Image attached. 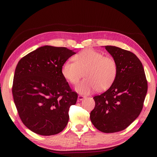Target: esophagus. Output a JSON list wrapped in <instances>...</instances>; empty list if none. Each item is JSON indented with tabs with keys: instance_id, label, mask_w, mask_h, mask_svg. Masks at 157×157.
I'll use <instances>...</instances> for the list:
<instances>
[{
	"instance_id": "1",
	"label": "esophagus",
	"mask_w": 157,
	"mask_h": 157,
	"mask_svg": "<svg viewBox=\"0 0 157 157\" xmlns=\"http://www.w3.org/2000/svg\"><path fill=\"white\" fill-rule=\"evenodd\" d=\"M85 98H86V96H84V95H79L78 96L79 101H82V100H84Z\"/></svg>"
}]
</instances>
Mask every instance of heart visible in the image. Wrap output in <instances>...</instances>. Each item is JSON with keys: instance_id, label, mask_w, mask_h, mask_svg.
<instances>
[{"instance_id": "1", "label": "heart", "mask_w": 157, "mask_h": 157, "mask_svg": "<svg viewBox=\"0 0 157 157\" xmlns=\"http://www.w3.org/2000/svg\"><path fill=\"white\" fill-rule=\"evenodd\" d=\"M67 61L61 67V73L67 81L77 85L84 76L86 79L76 87L80 94H88L97 89L104 91L114 83L117 75V64L114 58L104 56L93 49H86Z\"/></svg>"}]
</instances>
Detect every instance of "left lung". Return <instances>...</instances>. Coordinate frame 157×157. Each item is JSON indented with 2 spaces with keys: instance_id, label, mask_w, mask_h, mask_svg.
<instances>
[{
  "instance_id": "left-lung-1",
  "label": "left lung",
  "mask_w": 157,
  "mask_h": 157,
  "mask_svg": "<svg viewBox=\"0 0 157 157\" xmlns=\"http://www.w3.org/2000/svg\"><path fill=\"white\" fill-rule=\"evenodd\" d=\"M105 48L117 64V75L107 90L94 96L95 106L90 113L92 124L99 131H122L138 117L148 90L144 69L134 53L113 46Z\"/></svg>"
}]
</instances>
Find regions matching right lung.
Masks as SVG:
<instances>
[{
  "label": "right lung",
  "instance_id": "obj_1",
  "mask_svg": "<svg viewBox=\"0 0 157 157\" xmlns=\"http://www.w3.org/2000/svg\"><path fill=\"white\" fill-rule=\"evenodd\" d=\"M75 52L66 47L41 46L19 60L12 86L20 119L28 129L42 136L62 132L78 93L63 78L61 67Z\"/></svg>",
  "mask_w": 157,
  "mask_h": 157
}]
</instances>
